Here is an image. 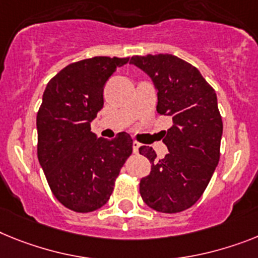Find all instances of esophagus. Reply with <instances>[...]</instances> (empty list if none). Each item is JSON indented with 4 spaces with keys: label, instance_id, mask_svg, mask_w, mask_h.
<instances>
[{
    "label": "esophagus",
    "instance_id": "esophagus-1",
    "mask_svg": "<svg viewBox=\"0 0 258 258\" xmlns=\"http://www.w3.org/2000/svg\"><path fill=\"white\" fill-rule=\"evenodd\" d=\"M139 148H140V143L133 142V149H134V152H135V153L139 152Z\"/></svg>",
    "mask_w": 258,
    "mask_h": 258
}]
</instances>
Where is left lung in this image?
<instances>
[{"label": "left lung", "instance_id": "1", "mask_svg": "<svg viewBox=\"0 0 258 258\" xmlns=\"http://www.w3.org/2000/svg\"><path fill=\"white\" fill-rule=\"evenodd\" d=\"M130 62L151 77L156 110L173 122L162 139L169 151L164 159H156L151 147L139 148L152 162L140 181V196L159 213H181L201 198L219 162L223 122L216 93L196 67L177 56H133Z\"/></svg>", "mask_w": 258, "mask_h": 258}]
</instances>
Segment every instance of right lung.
I'll list each match as a JSON object with an SVG mask.
<instances>
[{
    "label": "right lung",
    "mask_w": 258,
    "mask_h": 258,
    "mask_svg": "<svg viewBox=\"0 0 258 258\" xmlns=\"http://www.w3.org/2000/svg\"><path fill=\"white\" fill-rule=\"evenodd\" d=\"M128 57L72 62L49 80L36 115L38 159L53 196L67 209L92 213L106 205L133 139L97 138L90 122L103 107V86Z\"/></svg>",
    "instance_id": "add662e5"
}]
</instances>
